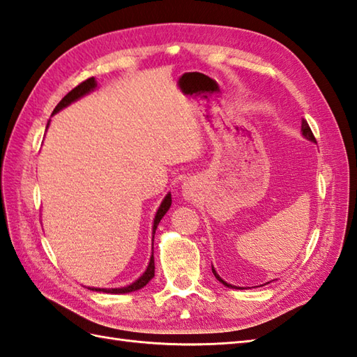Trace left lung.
Wrapping results in <instances>:
<instances>
[{"mask_svg": "<svg viewBox=\"0 0 357 357\" xmlns=\"http://www.w3.org/2000/svg\"><path fill=\"white\" fill-rule=\"evenodd\" d=\"M302 135H304L307 139H310V141H313V142H316V138H314V135H313V132H312V128H310V126H308V123H307V121H305V119H302ZM211 271H213V275L216 276V279L219 280V282H222V284H224V285H227V287H231V288H234L233 285H230V284H227V282H225V280H222L221 278H219V275H218V273H216V270H215L213 267H211Z\"/></svg>", "mask_w": 357, "mask_h": 357, "instance_id": "left-lung-1", "label": "left lung"}]
</instances>
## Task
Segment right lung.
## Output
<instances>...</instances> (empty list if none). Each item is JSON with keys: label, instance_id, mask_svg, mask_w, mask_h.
I'll use <instances>...</instances> for the list:
<instances>
[{"label": "right lung", "instance_id": "obj_1", "mask_svg": "<svg viewBox=\"0 0 357 357\" xmlns=\"http://www.w3.org/2000/svg\"><path fill=\"white\" fill-rule=\"evenodd\" d=\"M96 87V81H95V78H89V79H86V81H82L81 84H78L77 87L75 89H72L69 93H67L61 101L58 102V105L55 107V110H53V113L52 115H55L56 112H59L61 109H64V107H67V105H69L70 102H73V101H77L78 98H81V96H84L86 93H89V92H92V90ZM170 206H172V195L169 193L164 198V201H162V204H161V207H159V210H158V213H156V216H155V222H153V234H155V231H156V227H158V224H159V221H161L162 219V216L167 213V210L170 208ZM155 276V259H153V255H151V257H150V262H149V267H147V270H146V273H144V275L136 280V282H133V284H130L128 287H123V288H110V290H107V288H90V290H95V291H104V293H112V294H118V293H130V291H136V290H139V288H142L144 285H147L149 284V280Z\"/></svg>", "mask_w": 357, "mask_h": 357}]
</instances>
